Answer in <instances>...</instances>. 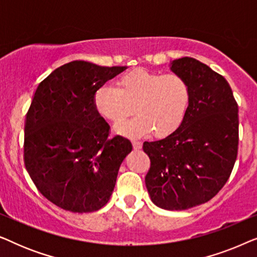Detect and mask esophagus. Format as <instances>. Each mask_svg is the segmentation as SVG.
<instances>
[{
  "mask_svg": "<svg viewBox=\"0 0 257 257\" xmlns=\"http://www.w3.org/2000/svg\"><path fill=\"white\" fill-rule=\"evenodd\" d=\"M132 146H133V150L139 151L143 147V144L140 142H132Z\"/></svg>",
  "mask_w": 257,
  "mask_h": 257,
  "instance_id": "obj_1",
  "label": "esophagus"
}]
</instances>
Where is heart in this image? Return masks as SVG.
<instances>
[{"instance_id": "heart-1", "label": "heart", "mask_w": 257, "mask_h": 257, "mask_svg": "<svg viewBox=\"0 0 257 257\" xmlns=\"http://www.w3.org/2000/svg\"><path fill=\"white\" fill-rule=\"evenodd\" d=\"M191 98V87L182 76L135 69L119 77L115 87L98 86L92 104L101 118L112 122L124 120L135 105V117L114 127L119 135L139 138L154 130L156 136L167 137L184 124Z\"/></svg>"}]
</instances>
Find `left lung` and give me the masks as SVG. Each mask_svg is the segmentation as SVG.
<instances>
[{
	"mask_svg": "<svg viewBox=\"0 0 257 257\" xmlns=\"http://www.w3.org/2000/svg\"><path fill=\"white\" fill-rule=\"evenodd\" d=\"M187 80L191 104L181 127L157 142H145L151 159L145 177L154 205L184 210L209 201L226 184L237 157L238 108L222 76L192 57L171 62Z\"/></svg>",
	"mask_w": 257,
	"mask_h": 257,
	"instance_id": "left-lung-1",
	"label": "left lung"
}]
</instances>
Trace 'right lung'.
<instances>
[{"label": "right lung", "mask_w": 257, "mask_h": 257, "mask_svg": "<svg viewBox=\"0 0 257 257\" xmlns=\"http://www.w3.org/2000/svg\"><path fill=\"white\" fill-rule=\"evenodd\" d=\"M125 69L73 61L35 90L24 122V165L38 191L63 209L91 213L106 205L132 151L130 140L110 138L92 104L94 90Z\"/></svg>", "instance_id": "obj_1"}]
</instances>
